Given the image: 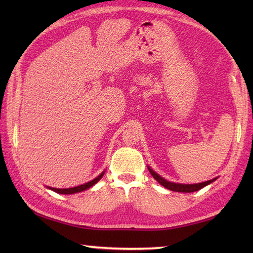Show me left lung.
<instances>
[{"instance_id":"left-lung-1","label":"left lung","mask_w":253,"mask_h":253,"mask_svg":"<svg viewBox=\"0 0 253 253\" xmlns=\"http://www.w3.org/2000/svg\"><path fill=\"white\" fill-rule=\"evenodd\" d=\"M149 171L150 174L153 176V178L157 180L159 184L162 185L163 187H165L166 189H169L171 191H177V192H193V191H198L200 190L201 188L206 187L207 185L211 184L215 179H211L204 182H200V184H195V185H184V184H175V182H170L165 180L164 178H162L160 175H158L155 171H153L151 169L149 168Z\"/></svg>"}]
</instances>
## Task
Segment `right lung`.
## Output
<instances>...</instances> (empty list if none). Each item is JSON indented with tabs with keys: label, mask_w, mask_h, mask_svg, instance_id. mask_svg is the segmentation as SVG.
I'll return each mask as SVG.
<instances>
[{
	"label": "right lung",
	"mask_w": 253,
	"mask_h": 253,
	"mask_svg": "<svg viewBox=\"0 0 253 253\" xmlns=\"http://www.w3.org/2000/svg\"><path fill=\"white\" fill-rule=\"evenodd\" d=\"M103 175H104V171L101 175L96 177V178L92 179L91 181L85 182V184H84V185H80V186L74 187V188H67V189H56V188H50V187L49 188H50V189H52L53 191L57 192V193H63V195H71V193H76V192L84 191L85 189H89L90 187H92L94 184H96V182H98L102 178V176H103Z\"/></svg>",
	"instance_id": "right-lung-1"
}]
</instances>
